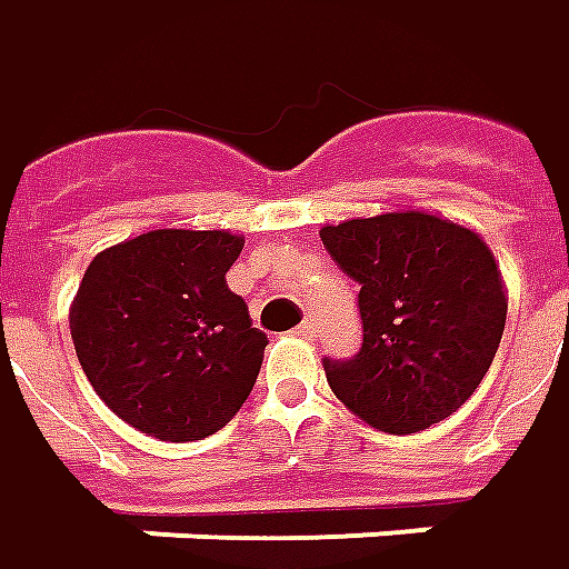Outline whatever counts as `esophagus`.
<instances>
[{"mask_svg":"<svg viewBox=\"0 0 569 569\" xmlns=\"http://www.w3.org/2000/svg\"><path fill=\"white\" fill-rule=\"evenodd\" d=\"M300 335H303V338H307V341H312V338H316V335H319V326H316V319H303V322H300Z\"/></svg>","mask_w":569,"mask_h":569,"instance_id":"obj_1","label":"esophagus"}]
</instances>
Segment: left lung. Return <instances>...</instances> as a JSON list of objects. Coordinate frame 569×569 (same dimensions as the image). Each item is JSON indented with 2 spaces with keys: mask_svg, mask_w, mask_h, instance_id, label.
I'll return each instance as SVG.
<instances>
[{
  "mask_svg": "<svg viewBox=\"0 0 569 569\" xmlns=\"http://www.w3.org/2000/svg\"><path fill=\"white\" fill-rule=\"evenodd\" d=\"M319 238L360 284L363 345L350 360H322L335 398L388 436L451 417L505 335V284L486 240L426 212L326 224Z\"/></svg>",
  "mask_w": 569,
  "mask_h": 569,
  "instance_id": "obj_1",
  "label": "left lung"
}]
</instances>
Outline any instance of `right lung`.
<instances>
[{
    "instance_id": "add662e5",
    "label": "right lung",
    "mask_w": 569,
    "mask_h": 569,
    "mask_svg": "<svg viewBox=\"0 0 569 569\" xmlns=\"http://www.w3.org/2000/svg\"><path fill=\"white\" fill-rule=\"evenodd\" d=\"M240 250L231 231L162 228L87 266L71 341L99 398L133 429L200 441L250 398L269 338L224 284Z\"/></svg>"
}]
</instances>
